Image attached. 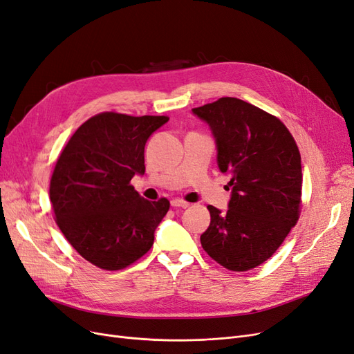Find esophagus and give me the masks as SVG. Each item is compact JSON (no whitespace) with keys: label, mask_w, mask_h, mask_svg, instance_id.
<instances>
[{"label":"esophagus","mask_w":354,"mask_h":354,"mask_svg":"<svg viewBox=\"0 0 354 354\" xmlns=\"http://www.w3.org/2000/svg\"><path fill=\"white\" fill-rule=\"evenodd\" d=\"M189 202H185V201H181V199H173L171 201V206H174V208H183V209H186V208H189Z\"/></svg>","instance_id":"obj_1"}]
</instances>
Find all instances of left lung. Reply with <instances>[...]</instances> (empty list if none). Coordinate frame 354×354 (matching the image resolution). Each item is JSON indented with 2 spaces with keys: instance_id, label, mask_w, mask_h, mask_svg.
Wrapping results in <instances>:
<instances>
[{
  "instance_id": "left-lung-1",
  "label": "left lung",
  "mask_w": 354,
  "mask_h": 354,
  "mask_svg": "<svg viewBox=\"0 0 354 354\" xmlns=\"http://www.w3.org/2000/svg\"><path fill=\"white\" fill-rule=\"evenodd\" d=\"M215 139L219 171L230 176L228 209L209 205L203 250L230 271L270 259L299 219L301 160L277 117L237 98L193 108Z\"/></svg>"
}]
</instances>
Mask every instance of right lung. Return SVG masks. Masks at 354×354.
I'll return each instance as SVG.
<instances>
[{
  "mask_svg": "<svg viewBox=\"0 0 354 354\" xmlns=\"http://www.w3.org/2000/svg\"><path fill=\"white\" fill-rule=\"evenodd\" d=\"M168 117L102 113L75 131L51 178L57 224L84 259L108 271L123 270L148 252L169 209L130 186L145 174V145Z\"/></svg>",
  "mask_w": 354,
  "mask_h": 354,
  "instance_id": "right-lung-1",
  "label": "right lung"
}]
</instances>
